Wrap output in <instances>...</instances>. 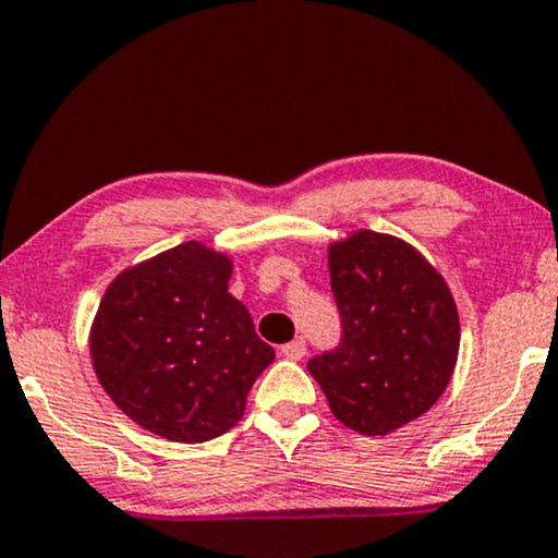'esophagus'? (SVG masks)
<instances>
[{
    "label": "esophagus",
    "mask_w": 558,
    "mask_h": 558,
    "mask_svg": "<svg viewBox=\"0 0 558 558\" xmlns=\"http://www.w3.org/2000/svg\"><path fill=\"white\" fill-rule=\"evenodd\" d=\"M280 355L288 357V361H301V357L306 355V342L299 337V340L283 344V348H280Z\"/></svg>",
    "instance_id": "34e87169"
}]
</instances>
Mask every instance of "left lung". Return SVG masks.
Wrapping results in <instances>:
<instances>
[{
    "mask_svg": "<svg viewBox=\"0 0 558 558\" xmlns=\"http://www.w3.org/2000/svg\"><path fill=\"white\" fill-rule=\"evenodd\" d=\"M329 280L342 337L308 373L344 427L389 435L422 417L453 376L456 301L414 246L368 229L329 246Z\"/></svg>",
    "mask_w": 558,
    "mask_h": 558,
    "instance_id": "8db88e82",
    "label": "left lung"
}]
</instances>
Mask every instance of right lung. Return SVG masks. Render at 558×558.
<instances>
[{"label": "right lung", "mask_w": 558, "mask_h": 558, "mask_svg": "<svg viewBox=\"0 0 558 558\" xmlns=\"http://www.w3.org/2000/svg\"><path fill=\"white\" fill-rule=\"evenodd\" d=\"M229 278L227 255L185 242L123 270L105 291L92 365L136 425L174 442H206L242 420L275 350L229 293Z\"/></svg>", "instance_id": "obj_1"}]
</instances>
